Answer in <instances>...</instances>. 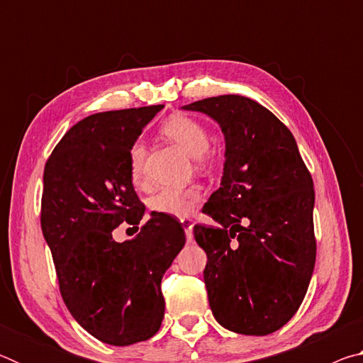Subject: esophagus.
Returning <instances> with one entry per match:
<instances>
[{"label": "esophagus", "mask_w": 363, "mask_h": 363, "mask_svg": "<svg viewBox=\"0 0 363 363\" xmlns=\"http://www.w3.org/2000/svg\"><path fill=\"white\" fill-rule=\"evenodd\" d=\"M181 223H182L184 230H186L187 242H192L194 240V224H192V219H182Z\"/></svg>", "instance_id": "esophagus-1"}]
</instances>
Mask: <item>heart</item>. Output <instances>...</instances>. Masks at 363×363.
Returning a JSON list of instances; mask_svg holds the SVG:
<instances>
[{"instance_id": "b5f03b06", "label": "heart", "mask_w": 363, "mask_h": 363, "mask_svg": "<svg viewBox=\"0 0 363 363\" xmlns=\"http://www.w3.org/2000/svg\"><path fill=\"white\" fill-rule=\"evenodd\" d=\"M162 134L187 152L190 157L205 160L208 155L210 138L203 123L187 115H174L162 125ZM145 149L140 143H134L128 152V168L131 181L139 186L144 182ZM201 200L199 189H162L149 200L152 211L171 218H187L194 206Z\"/></svg>"}]
</instances>
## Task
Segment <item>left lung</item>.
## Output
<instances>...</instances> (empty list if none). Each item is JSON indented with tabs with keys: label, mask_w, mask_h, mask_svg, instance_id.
<instances>
[{
	"label": "left lung",
	"mask_w": 363,
	"mask_h": 363,
	"mask_svg": "<svg viewBox=\"0 0 363 363\" xmlns=\"http://www.w3.org/2000/svg\"><path fill=\"white\" fill-rule=\"evenodd\" d=\"M184 108L211 116L225 139L223 181L203 206L218 227H194L213 314L235 333H274L296 314L314 272L309 169L291 131L253 99L225 94Z\"/></svg>",
	"instance_id": "left-lung-1"
}]
</instances>
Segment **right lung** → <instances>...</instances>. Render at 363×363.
I'll use <instances>...</instances> for the list:
<instances>
[{
    "label": "right lung",
    "mask_w": 363,
    "mask_h": 363,
    "mask_svg": "<svg viewBox=\"0 0 363 363\" xmlns=\"http://www.w3.org/2000/svg\"><path fill=\"white\" fill-rule=\"evenodd\" d=\"M162 108L86 116L60 139L43 174L41 230L60 294L73 318L112 346L157 333L164 314L160 284L186 243L182 224L160 213L131 240L112 237L121 223L139 230L145 206L133 187L128 152Z\"/></svg>",
    "instance_id": "obj_1"
}]
</instances>
